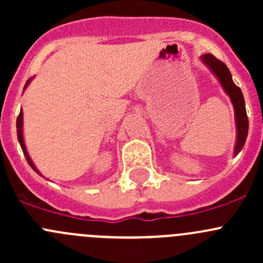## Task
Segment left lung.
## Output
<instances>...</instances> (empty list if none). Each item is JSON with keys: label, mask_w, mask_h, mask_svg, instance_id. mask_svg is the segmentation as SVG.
Returning a JSON list of instances; mask_svg holds the SVG:
<instances>
[{"label": "left lung", "mask_w": 263, "mask_h": 263, "mask_svg": "<svg viewBox=\"0 0 263 263\" xmlns=\"http://www.w3.org/2000/svg\"><path fill=\"white\" fill-rule=\"evenodd\" d=\"M202 61L213 70V72L217 76L220 82H221L222 87L227 91L232 99L233 105L235 109V123H237V145H235V155L242 150L246 144L247 135H248V117H247L246 110V103L245 98H243L242 90L234 84L232 79V73H230L229 68L227 67L224 62L217 60L214 54L211 53H206L202 55Z\"/></svg>", "instance_id": "8db88e82"}]
</instances>
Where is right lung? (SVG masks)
<instances>
[{"label": "right lung", "instance_id": "add662e5", "mask_svg": "<svg viewBox=\"0 0 263 263\" xmlns=\"http://www.w3.org/2000/svg\"><path fill=\"white\" fill-rule=\"evenodd\" d=\"M29 82H30V79H29V80L26 81L25 86H26V85L29 84ZM16 128H17V140H18V142H20L21 150H23L24 155H25V159H26V161H28V163L30 164V166H31V168L34 169V171H35V172H38V171H36V169H35V166H34L33 161H31V160H30V158H29L28 153H26L25 144H24V139H23V112H21V110H20V113H18V116H17V119H16Z\"/></svg>", "mask_w": 263, "mask_h": 263}]
</instances>
